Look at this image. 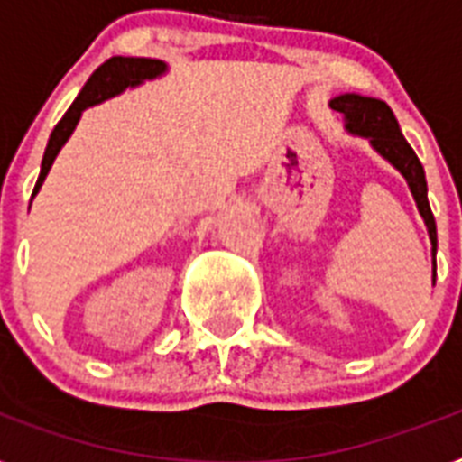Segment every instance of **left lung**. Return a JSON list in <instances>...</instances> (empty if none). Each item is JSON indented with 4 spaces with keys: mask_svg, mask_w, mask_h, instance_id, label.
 <instances>
[{
    "mask_svg": "<svg viewBox=\"0 0 462 462\" xmlns=\"http://www.w3.org/2000/svg\"><path fill=\"white\" fill-rule=\"evenodd\" d=\"M332 108L344 114L346 118V127L351 133L370 137L373 146L377 152L399 168L401 175L408 180V187L413 192L418 208L422 213V218L430 230V239H432V251L437 256V223H434L432 208L427 201V180L425 168L420 163L418 153L413 152V146L408 144L406 137L401 134L399 121L393 116L392 108L380 99H370V97L361 95H341L332 99ZM434 277H437V258H434Z\"/></svg>",
    "mask_w": 462,
    "mask_h": 462,
    "instance_id": "1",
    "label": "left lung"
}]
</instances>
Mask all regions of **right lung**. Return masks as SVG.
Returning <instances> with one entry per match:
<instances>
[{"mask_svg":"<svg viewBox=\"0 0 462 462\" xmlns=\"http://www.w3.org/2000/svg\"><path fill=\"white\" fill-rule=\"evenodd\" d=\"M166 70V63L156 61V59H133V56H114L99 66V69L92 73L85 88L78 95V99L70 104V108L63 114V118L56 123V127L49 134V144L44 149L42 159V171H40V178L35 182V189H32V197L37 194V189L42 187L44 178H47L49 168L54 163L56 153L66 144V140L70 137V133L75 130L78 121H80L82 111L88 106H95L99 101L108 99V97L118 95L127 85H137V82L146 80V78H156Z\"/></svg>","mask_w":462,"mask_h":462,"instance_id":"1","label":"right lung"}]
</instances>
